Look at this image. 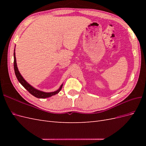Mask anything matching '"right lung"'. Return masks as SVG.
Segmentation results:
<instances>
[{
  "label": "right lung",
  "instance_id": "add662e5",
  "mask_svg": "<svg viewBox=\"0 0 146 146\" xmlns=\"http://www.w3.org/2000/svg\"><path fill=\"white\" fill-rule=\"evenodd\" d=\"M14 69H15V72L16 78L17 80H18V81L19 82V83L30 92L31 94L33 95L35 97H36V98H37L44 99V98H50V97H51L52 96L58 94V92L61 91V88H62L63 85H61L59 89L56 91L52 92H45L37 90L36 89L34 88L33 86L29 85V84L24 80L23 76H21V74L19 73V71L18 70V69H17L16 60L15 52L14 53Z\"/></svg>",
  "mask_w": 146,
  "mask_h": 146
}]
</instances>
